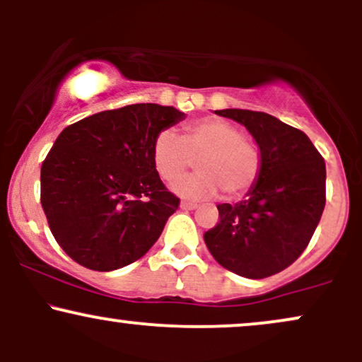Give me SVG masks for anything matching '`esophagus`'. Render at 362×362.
<instances>
[{"mask_svg":"<svg viewBox=\"0 0 362 362\" xmlns=\"http://www.w3.org/2000/svg\"><path fill=\"white\" fill-rule=\"evenodd\" d=\"M180 207H182V209H189V211H192V209H197V204H195V202H187V201H182V202H180Z\"/></svg>","mask_w":362,"mask_h":362,"instance_id":"obj_1","label":"esophagus"}]
</instances>
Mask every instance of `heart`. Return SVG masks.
<instances>
[{
  "label": "heart",
  "instance_id": "heart-1",
  "mask_svg": "<svg viewBox=\"0 0 362 362\" xmlns=\"http://www.w3.org/2000/svg\"><path fill=\"white\" fill-rule=\"evenodd\" d=\"M153 165L161 180L177 182L194 167L201 173L175 185V192L187 199H211L224 192L228 199L247 195L259 182L262 153L242 129L230 120L202 117L185 127L180 138L172 129L156 134L151 148Z\"/></svg>",
  "mask_w": 362,
  "mask_h": 362
}]
</instances>
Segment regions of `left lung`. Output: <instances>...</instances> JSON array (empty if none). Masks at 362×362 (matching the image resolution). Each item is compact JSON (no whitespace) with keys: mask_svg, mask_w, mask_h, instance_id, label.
I'll list each match as a JSON object with an SVG mask.
<instances>
[{"mask_svg":"<svg viewBox=\"0 0 362 362\" xmlns=\"http://www.w3.org/2000/svg\"><path fill=\"white\" fill-rule=\"evenodd\" d=\"M216 114L250 131L262 153V173L245 201L218 206L219 221L204 242L224 269L264 279L289 267L308 247L327 201L325 160L305 132L265 112Z\"/></svg>","mask_w":362,"mask_h":362,"instance_id":"obj_1","label":"left lung"}]
</instances>
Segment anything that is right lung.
Instances as JSON below:
<instances>
[{
    "label": "right lung",
    "mask_w": 362,
    "mask_h": 362,
    "mask_svg": "<svg viewBox=\"0 0 362 362\" xmlns=\"http://www.w3.org/2000/svg\"><path fill=\"white\" fill-rule=\"evenodd\" d=\"M182 119L173 107L134 103L62 129L40 168V202L74 262L115 271L160 238L180 199L161 182L151 148L158 132Z\"/></svg>",
    "instance_id": "1"
}]
</instances>
